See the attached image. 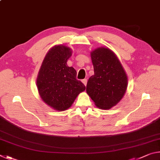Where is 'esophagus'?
<instances>
[{"label": "esophagus", "instance_id": "1", "mask_svg": "<svg viewBox=\"0 0 160 160\" xmlns=\"http://www.w3.org/2000/svg\"><path fill=\"white\" fill-rule=\"evenodd\" d=\"M82 83L84 84V85H85L86 86L87 82H88V80H87V79H83V80H82Z\"/></svg>", "mask_w": 160, "mask_h": 160}]
</instances>
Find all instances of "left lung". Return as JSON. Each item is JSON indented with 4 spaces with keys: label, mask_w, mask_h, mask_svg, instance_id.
Returning a JSON list of instances; mask_svg holds the SVG:
<instances>
[{
    "label": "left lung",
    "mask_w": 160,
    "mask_h": 160,
    "mask_svg": "<svg viewBox=\"0 0 160 160\" xmlns=\"http://www.w3.org/2000/svg\"><path fill=\"white\" fill-rule=\"evenodd\" d=\"M94 74L89 78L86 91L97 107L109 109L123 98L128 78L122 65L109 48H97L91 52Z\"/></svg>",
    "instance_id": "1"
}]
</instances>
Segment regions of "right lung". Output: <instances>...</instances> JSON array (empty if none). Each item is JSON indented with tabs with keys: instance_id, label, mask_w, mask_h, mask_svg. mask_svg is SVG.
Masks as SVG:
<instances>
[{
	"instance_id": "right-lung-1",
	"label": "right lung",
	"mask_w": 160,
	"mask_h": 160,
	"mask_svg": "<svg viewBox=\"0 0 160 160\" xmlns=\"http://www.w3.org/2000/svg\"><path fill=\"white\" fill-rule=\"evenodd\" d=\"M72 55L69 47L54 46L47 53L37 78V86L43 101L53 109H68L85 86L76 79V70L67 66Z\"/></svg>"
}]
</instances>
